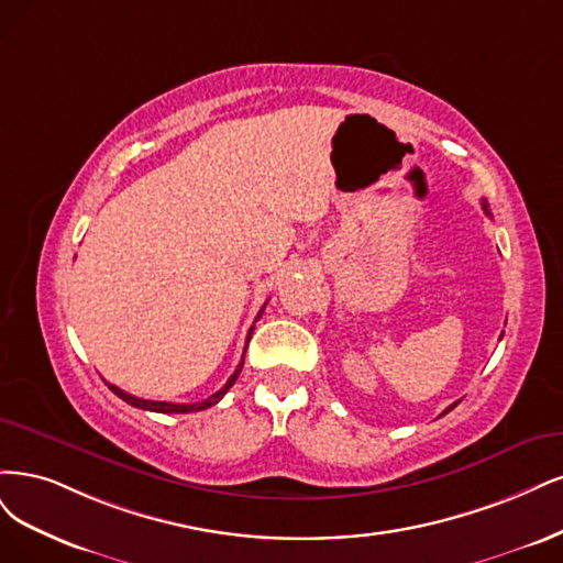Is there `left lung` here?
Masks as SVG:
<instances>
[{"label": "left lung", "instance_id": "8db88e82", "mask_svg": "<svg viewBox=\"0 0 563 563\" xmlns=\"http://www.w3.org/2000/svg\"><path fill=\"white\" fill-rule=\"evenodd\" d=\"M482 208H484V212H486V214H488V217H492V212H488V203H486V201H482ZM453 407H456V405H451V407H449V409H446V411H451V409H453ZM446 411H444V413H446Z\"/></svg>", "mask_w": 563, "mask_h": 563}]
</instances>
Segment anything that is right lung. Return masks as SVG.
<instances>
[{
	"label": "right lung",
	"mask_w": 563,
	"mask_h": 563,
	"mask_svg": "<svg viewBox=\"0 0 563 563\" xmlns=\"http://www.w3.org/2000/svg\"><path fill=\"white\" fill-rule=\"evenodd\" d=\"M262 311H264V308H262ZM262 311H260V316H262ZM260 316H257V318H260ZM252 330H255V328H250L247 341H250V336H252ZM245 351H247V343H245ZM243 357H245V353H243ZM241 369H243V360H241V365L235 367V372L229 376L224 388H220L214 395H210L208 400H203V402H156V400H142V397H135V395L125 393V390H121V388H117V386H112V384H107V386H110V390H112L114 395H119L123 402H129L131 407L147 409V411H158V413H189V411H203V409H208V407L220 402L222 397L227 395V390L235 384V378H239Z\"/></svg>",
	"instance_id": "obj_1"
}]
</instances>
